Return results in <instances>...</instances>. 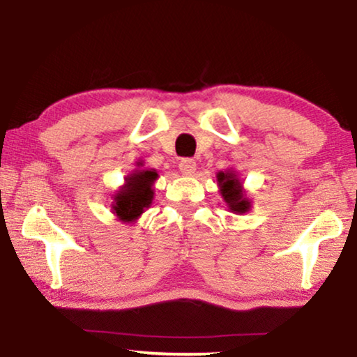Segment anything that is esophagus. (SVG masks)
Wrapping results in <instances>:
<instances>
[{
    "label": "esophagus",
    "mask_w": 357,
    "mask_h": 357,
    "mask_svg": "<svg viewBox=\"0 0 357 357\" xmlns=\"http://www.w3.org/2000/svg\"><path fill=\"white\" fill-rule=\"evenodd\" d=\"M178 169L183 175H192L197 170V162L193 159H182L178 164Z\"/></svg>",
    "instance_id": "esophagus-1"
}]
</instances>
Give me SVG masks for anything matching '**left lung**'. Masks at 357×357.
Instances as JSON below:
<instances>
[{"label": "left lung", "instance_id": "left-lung-1", "mask_svg": "<svg viewBox=\"0 0 357 357\" xmlns=\"http://www.w3.org/2000/svg\"><path fill=\"white\" fill-rule=\"evenodd\" d=\"M219 193L227 204V209L236 214H245L252 209V199L247 197V192L243 190L242 180L238 178L237 172L234 169L221 170L216 175Z\"/></svg>", "mask_w": 357, "mask_h": 357}]
</instances>
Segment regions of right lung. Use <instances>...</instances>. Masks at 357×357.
I'll return each instance as SVG.
<instances>
[{"label": "right lung", "mask_w": 357, "mask_h": 357, "mask_svg": "<svg viewBox=\"0 0 357 357\" xmlns=\"http://www.w3.org/2000/svg\"><path fill=\"white\" fill-rule=\"evenodd\" d=\"M158 177V170L144 169L143 162H136V169L126 175L125 183L112 195V213L120 222L133 224L151 206Z\"/></svg>", "instance_id": "1"}]
</instances>
